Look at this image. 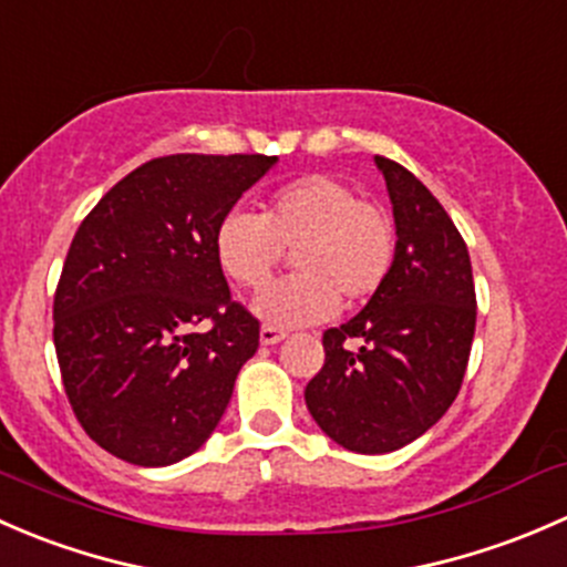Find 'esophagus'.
I'll list each match as a JSON object with an SVG mask.
<instances>
[{
  "instance_id": "obj_1",
  "label": "esophagus",
  "mask_w": 567,
  "mask_h": 567,
  "mask_svg": "<svg viewBox=\"0 0 567 567\" xmlns=\"http://www.w3.org/2000/svg\"><path fill=\"white\" fill-rule=\"evenodd\" d=\"M286 338V330L284 327H276V324H261V343H278Z\"/></svg>"
}]
</instances>
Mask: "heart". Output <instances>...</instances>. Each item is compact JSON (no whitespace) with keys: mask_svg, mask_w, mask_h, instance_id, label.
<instances>
[{"mask_svg":"<svg viewBox=\"0 0 567 567\" xmlns=\"http://www.w3.org/2000/svg\"><path fill=\"white\" fill-rule=\"evenodd\" d=\"M295 248L300 272L265 289L256 311L276 324H306L343 302L377 295L395 259V231L377 204L332 174H302L276 188L265 213L229 209L215 226V256L231 281L261 289Z\"/></svg>","mask_w":567,"mask_h":567,"instance_id":"obj_1","label":"heart"}]
</instances>
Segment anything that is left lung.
Here are the masks:
<instances>
[{"instance_id":"left-lung-1","label":"left lung","mask_w":567,"mask_h":567,"mask_svg":"<svg viewBox=\"0 0 567 567\" xmlns=\"http://www.w3.org/2000/svg\"><path fill=\"white\" fill-rule=\"evenodd\" d=\"M395 218L388 281L347 324L324 330V365L306 384L319 429L354 453L410 445L456 401L475 336L470 250L434 194L377 155Z\"/></svg>"}]
</instances>
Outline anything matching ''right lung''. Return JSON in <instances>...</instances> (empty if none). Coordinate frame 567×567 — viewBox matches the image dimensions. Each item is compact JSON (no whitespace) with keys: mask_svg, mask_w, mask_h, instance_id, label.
Listing matches in <instances>:
<instances>
[{"mask_svg":"<svg viewBox=\"0 0 567 567\" xmlns=\"http://www.w3.org/2000/svg\"><path fill=\"white\" fill-rule=\"evenodd\" d=\"M276 155H163L122 177L70 243L54 347L81 429L111 456L168 466L207 442L259 349L215 226Z\"/></svg>","mask_w":567,"mask_h":567,"instance_id":"1","label":"right lung"}]
</instances>
